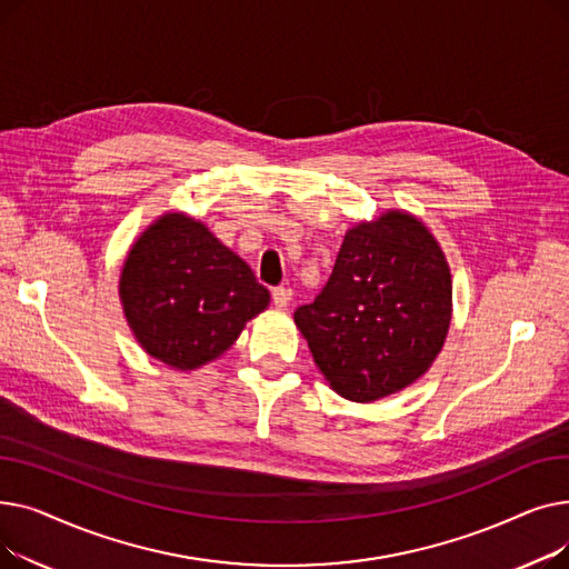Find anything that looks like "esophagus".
<instances>
[{"mask_svg":"<svg viewBox=\"0 0 569 569\" xmlns=\"http://www.w3.org/2000/svg\"><path fill=\"white\" fill-rule=\"evenodd\" d=\"M290 300H292V290L286 288V286H279L272 290V302L277 309H288L290 307Z\"/></svg>","mask_w":569,"mask_h":569,"instance_id":"1","label":"esophagus"}]
</instances>
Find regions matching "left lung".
<instances>
[{"label": "left lung", "mask_w": 569, "mask_h": 569, "mask_svg": "<svg viewBox=\"0 0 569 569\" xmlns=\"http://www.w3.org/2000/svg\"><path fill=\"white\" fill-rule=\"evenodd\" d=\"M452 320V274L429 228L401 209L352 226L330 281L295 311L332 390L369 403L425 376Z\"/></svg>", "instance_id": "1"}]
</instances>
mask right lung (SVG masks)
Returning <instances> with one entry per match:
<instances>
[{"label":"right lung","mask_w":569,"mask_h":569,"mask_svg":"<svg viewBox=\"0 0 569 569\" xmlns=\"http://www.w3.org/2000/svg\"><path fill=\"white\" fill-rule=\"evenodd\" d=\"M119 300L147 355L193 371L237 341L244 325L267 309L269 290L204 223L168 212L131 247Z\"/></svg>","instance_id":"1"}]
</instances>
